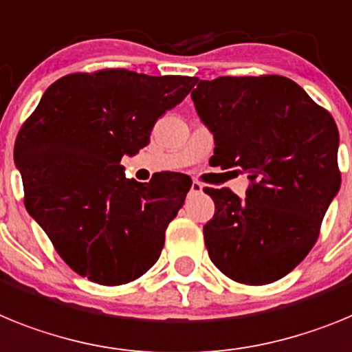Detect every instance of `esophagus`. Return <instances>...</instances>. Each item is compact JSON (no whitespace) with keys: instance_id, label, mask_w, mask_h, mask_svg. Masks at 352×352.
<instances>
[{"instance_id":"1","label":"esophagus","mask_w":352,"mask_h":352,"mask_svg":"<svg viewBox=\"0 0 352 352\" xmlns=\"http://www.w3.org/2000/svg\"><path fill=\"white\" fill-rule=\"evenodd\" d=\"M201 189H204V184L195 180L193 184H191V193H201Z\"/></svg>"}]
</instances>
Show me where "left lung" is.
Wrapping results in <instances>:
<instances>
[{"mask_svg": "<svg viewBox=\"0 0 352 352\" xmlns=\"http://www.w3.org/2000/svg\"><path fill=\"white\" fill-rule=\"evenodd\" d=\"M195 85L191 99L216 145L210 163L250 179L244 198L204 189L216 206L204 227L210 261L239 283L276 282L308 255L340 189L337 124L283 76Z\"/></svg>", "mask_w": 352, "mask_h": 352, "instance_id": "1", "label": "left lung"}]
</instances>
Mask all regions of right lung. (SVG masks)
<instances>
[{"label":"right lung","instance_id":"obj_1","mask_svg":"<svg viewBox=\"0 0 352 352\" xmlns=\"http://www.w3.org/2000/svg\"><path fill=\"white\" fill-rule=\"evenodd\" d=\"M197 79L109 69L69 74L44 91L15 140L24 206L76 273L122 285L157 262L191 179H125L124 155L148 145L155 120Z\"/></svg>","mask_w":352,"mask_h":352}]
</instances>
